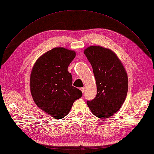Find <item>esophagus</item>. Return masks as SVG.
<instances>
[{"label":"esophagus","mask_w":154,"mask_h":154,"mask_svg":"<svg viewBox=\"0 0 154 154\" xmlns=\"http://www.w3.org/2000/svg\"><path fill=\"white\" fill-rule=\"evenodd\" d=\"M81 91L82 92V93H84V92H85V88H84V87H83V88H81Z\"/></svg>","instance_id":"34e87169"}]
</instances>
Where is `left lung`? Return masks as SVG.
I'll list each match as a JSON object with an SVG mask.
<instances>
[{
  "label": "left lung",
  "instance_id": "8db88e82",
  "mask_svg": "<svg viewBox=\"0 0 154 154\" xmlns=\"http://www.w3.org/2000/svg\"><path fill=\"white\" fill-rule=\"evenodd\" d=\"M92 65L97 86L96 97L87 104L92 114L101 119L114 115L122 106L128 92V75L116 53L101 46L84 51Z\"/></svg>",
  "mask_w": 154,
  "mask_h": 154
}]
</instances>
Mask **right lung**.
<instances>
[{"label": "right lung", "instance_id": "add662e5", "mask_svg": "<svg viewBox=\"0 0 154 154\" xmlns=\"http://www.w3.org/2000/svg\"><path fill=\"white\" fill-rule=\"evenodd\" d=\"M76 56L75 51L57 47L40 56L30 75L33 101L39 109L55 119L69 114L73 102L82 92L72 86L68 66Z\"/></svg>", "mask_w": 154, "mask_h": 154}]
</instances>
